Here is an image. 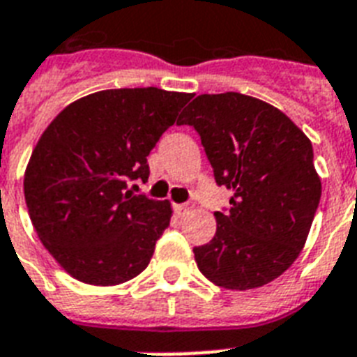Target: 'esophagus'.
<instances>
[{
    "mask_svg": "<svg viewBox=\"0 0 357 357\" xmlns=\"http://www.w3.org/2000/svg\"><path fill=\"white\" fill-rule=\"evenodd\" d=\"M192 207H195V204H192V202H185V204H179V206H176V211H178V215H185V213H189Z\"/></svg>",
    "mask_w": 357,
    "mask_h": 357,
    "instance_id": "obj_1",
    "label": "esophagus"
}]
</instances>
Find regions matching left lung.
Instances as JSON below:
<instances>
[{
	"mask_svg": "<svg viewBox=\"0 0 357 357\" xmlns=\"http://www.w3.org/2000/svg\"><path fill=\"white\" fill-rule=\"evenodd\" d=\"M178 123L196 129L215 181L234 192L228 209L215 213V237L195 248L202 274L235 291L282 276L321 202L310 139L280 109L238 92L202 94Z\"/></svg>",
	"mask_w": 357,
	"mask_h": 357,
	"instance_id": "obj_1",
	"label": "left lung"
}]
</instances>
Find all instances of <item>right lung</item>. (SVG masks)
<instances>
[{
  "mask_svg": "<svg viewBox=\"0 0 357 357\" xmlns=\"http://www.w3.org/2000/svg\"><path fill=\"white\" fill-rule=\"evenodd\" d=\"M190 98L155 86L94 92L42 133L25 168V204L38 238L70 276L119 285L148 266L172 207L133 195L129 183L148 181L146 157Z\"/></svg>",
  "mask_w": 357,
  "mask_h": 357,
  "instance_id": "right-lung-1",
  "label": "right lung"
}]
</instances>
